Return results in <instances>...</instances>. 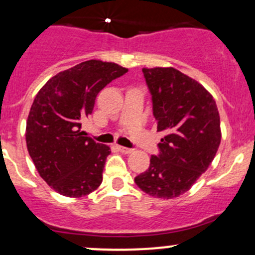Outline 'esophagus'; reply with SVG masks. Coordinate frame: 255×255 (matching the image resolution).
Wrapping results in <instances>:
<instances>
[{
	"label": "esophagus",
	"mask_w": 255,
	"mask_h": 255,
	"mask_svg": "<svg viewBox=\"0 0 255 255\" xmlns=\"http://www.w3.org/2000/svg\"><path fill=\"white\" fill-rule=\"evenodd\" d=\"M118 149L121 150V153H125V154H129V153H132V151H133V149L126 148V146H122V145L118 146Z\"/></svg>",
	"instance_id": "obj_1"
}]
</instances>
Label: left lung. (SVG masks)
Masks as SVG:
<instances>
[{
  "mask_svg": "<svg viewBox=\"0 0 255 255\" xmlns=\"http://www.w3.org/2000/svg\"><path fill=\"white\" fill-rule=\"evenodd\" d=\"M153 100L156 129L163 132L159 155L134 181L156 199L189 191L212 163L221 143V122L212 95L174 68H143Z\"/></svg>",
  "mask_w": 255,
  "mask_h": 255,
  "instance_id": "1",
  "label": "left lung"
}]
</instances>
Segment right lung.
<instances>
[{"label": "right lung", "instance_id": "obj_1", "mask_svg": "<svg viewBox=\"0 0 255 255\" xmlns=\"http://www.w3.org/2000/svg\"><path fill=\"white\" fill-rule=\"evenodd\" d=\"M127 71L92 59L56 74L35 96L25 127L27 149L40 177L58 194L82 197L101 185L111 149L85 137L81 126L97 94Z\"/></svg>", "mask_w": 255, "mask_h": 255}]
</instances>
